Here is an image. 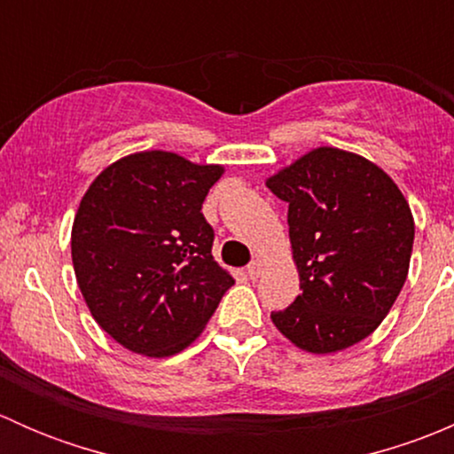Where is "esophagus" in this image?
<instances>
[{
	"mask_svg": "<svg viewBox=\"0 0 454 454\" xmlns=\"http://www.w3.org/2000/svg\"><path fill=\"white\" fill-rule=\"evenodd\" d=\"M261 272H263V261H261V259H254L253 263L246 268V274H248L250 278H259Z\"/></svg>",
	"mask_w": 454,
	"mask_h": 454,
	"instance_id": "34e87169",
	"label": "esophagus"
}]
</instances>
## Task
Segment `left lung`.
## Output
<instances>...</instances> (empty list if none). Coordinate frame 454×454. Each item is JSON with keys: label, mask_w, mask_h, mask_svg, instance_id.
I'll use <instances>...</instances> for the list:
<instances>
[{"label": "left lung", "mask_w": 454, "mask_h": 454, "mask_svg": "<svg viewBox=\"0 0 454 454\" xmlns=\"http://www.w3.org/2000/svg\"><path fill=\"white\" fill-rule=\"evenodd\" d=\"M287 201L301 294L274 327L308 354H336L378 329L406 281L411 206L387 171L336 146H316L265 180Z\"/></svg>", "instance_id": "1"}]
</instances>
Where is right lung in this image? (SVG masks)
I'll return each instance as SVG.
<instances>
[{
	"mask_svg": "<svg viewBox=\"0 0 454 454\" xmlns=\"http://www.w3.org/2000/svg\"><path fill=\"white\" fill-rule=\"evenodd\" d=\"M222 164L136 151L94 177L72 223V263L90 314L118 345L168 358L193 345L235 278L201 215Z\"/></svg>",
	"mask_w": 454,
	"mask_h": 454,
	"instance_id": "obj_1",
	"label": "right lung"
}]
</instances>
